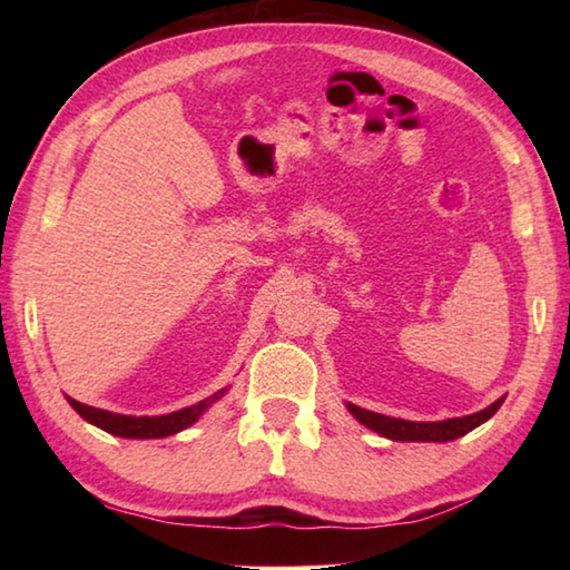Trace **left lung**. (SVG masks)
I'll list each match as a JSON object with an SVG mask.
<instances>
[{"instance_id": "obj_1", "label": "left lung", "mask_w": 570, "mask_h": 570, "mask_svg": "<svg viewBox=\"0 0 570 570\" xmlns=\"http://www.w3.org/2000/svg\"><path fill=\"white\" fill-rule=\"evenodd\" d=\"M504 396L498 399V402L490 404L488 409L478 411V414L470 416H460V419H445V421H404V419H394V416H384V414H374V411H367L355 404H347V411L353 414L362 426H367L372 431H377L384 439L392 441H419V443H445V441H455L460 435L470 433L472 429H478L480 423H485L498 414V409L502 406Z\"/></svg>"}]
</instances>
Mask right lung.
<instances>
[{"label": "right lung", "mask_w": 570, "mask_h": 570, "mask_svg": "<svg viewBox=\"0 0 570 570\" xmlns=\"http://www.w3.org/2000/svg\"><path fill=\"white\" fill-rule=\"evenodd\" d=\"M225 392L227 390H220L213 396L203 399V402H198V404L178 409V411H174V414H164V416H125V414H112V411H105V409L80 404L70 396H66V399L85 421L107 431V433L119 435V439H166V435H174L178 431L188 429L190 423H196L203 416V411L210 404H215Z\"/></svg>", "instance_id": "1"}]
</instances>
